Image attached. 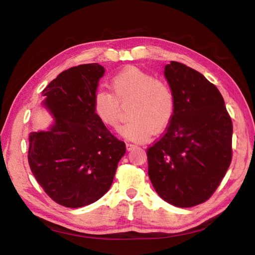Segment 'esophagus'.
Returning a JSON list of instances; mask_svg holds the SVG:
<instances>
[{
  "label": "esophagus",
  "mask_w": 255,
  "mask_h": 255,
  "mask_svg": "<svg viewBox=\"0 0 255 255\" xmlns=\"http://www.w3.org/2000/svg\"><path fill=\"white\" fill-rule=\"evenodd\" d=\"M136 145L135 144H131V143H127V148H128V150H132V149H134V148H136Z\"/></svg>",
  "instance_id": "34e87169"
}]
</instances>
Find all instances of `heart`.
<instances>
[{"label": "heart", "instance_id": "heart-1", "mask_svg": "<svg viewBox=\"0 0 255 255\" xmlns=\"http://www.w3.org/2000/svg\"><path fill=\"white\" fill-rule=\"evenodd\" d=\"M112 95L98 89L93 97V112L105 127L117 128L121 119V106L131 101L128 123L119 129L122 137L145 142L152 129L165 128L174 113V96L169 84L138 69H127L112 78Z\"/></svg>", "mask_w": 255, "mask_h": 255}]
</instances>
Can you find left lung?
Segmentation results:
<instances>
[{"label": "left lung", "instance_id": "left-lung-1", "mask_svg": "<svg viewBox=\"0 0 255 255\" xmlns=\"http://www.w3.org/2000/svg\"><path fill=\"white\" fill-rule=\"evenodd\" d=\"M163 74L174 113L162 137L147 149L148 177L162 200L177 207L207 201L233 158V122L217 87L201 73L171 61Z\"/></svg>", "mask_w": 255, "mask_h": 255}]
</instances>
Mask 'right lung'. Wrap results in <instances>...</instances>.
Masks as SVG:
<instances>
[{
  "mask_svg": "<svg viewBox=\"0 0 255 255\" xmlns=\"http://www.w3.org/2000/svg\"><path fill=\"white\" fill-rule=\"evenodd\" d=\"M105 67L82 64L62 72L42 90L53 118L46 131L29 134L28 162L37 182L60 205L83 207L109 191L126 144L93 112Z\"/></svg>",
  "mask_w": 255,
  "mask_h": 255,
  "instance_id": "right-lung-1",
  "label": "right lung"
}]
</instances>
